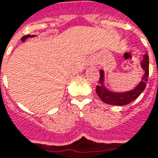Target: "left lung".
<instances>
[{
    "label": "left lung",
    "instance_id": "left-lung-1",
    "mask_svg": "<svg viewBox=\"0 0 158 158\" xmlns=\"http://www.w3.org/2000/svg\"><path fill=\"white\" fill-rule=\"evenodd\" d=\"M141 66L144 71L143 76L142 77V80L134 89L124 92V93H115L112 92L110 90L106 89L104 85V72L100 71V83L96 86V93L98 96L101 98L103 102L109 105L114 106H124L129 104L130 102L137 99L139 95L143 92L146 87V84L148 81L149 77V56L145 54L143 56V59L141 62Z\"/></svg>",
    "mask_w": 158,
    "mask_h": 158
}]
</instances>
